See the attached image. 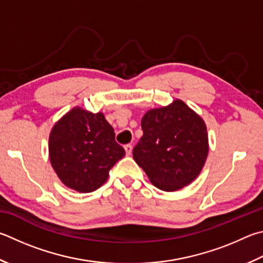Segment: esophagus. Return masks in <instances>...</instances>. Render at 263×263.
<instances>
[{
    "mask_svg": "<svg viewBox=\"0 0 263 263\" xmlns=\"http://www.w3.org/2000/svg\"><path fill=\"white\" fill-rule=\"evenodd\" d=\"M124 148H125V153H126V155L130 156V155L132 154V146H131V145H126V146L124 147Z\"/></svg>",
    "mask_w": 263,
    "mask_h": 263,
    "instance_id": "34e87169",
    "label": "esophagus"
}]
</instances>
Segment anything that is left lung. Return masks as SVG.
Segmentation results:
<instances>
[{"instance_id": "8db88e82", "label": "left lung", "mask_w": 263, "mask_h": 263, "mask_svg": "<svg viewBox=\"0 0 263 263\" xmlns=\"http://www.w3.org/2000/svg\"><path fill=\"white\" fill-rule=\"evenodd\" d=\"M144 135L133 148V159L152 184L166 192L183 189L206 163L209 144L201 116L179 99L148 110L141 119Z\"/></svg>"}]
</instances>
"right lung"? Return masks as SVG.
<instances>
[{"label":"right lung","mask_w":263,"mask_h":263,"mask_svg":"<svg viewBox=\"0 0 263 263\" xmlns=\"http://www.w3.org/2000/svg\"><path fill=\"white\" fill-rule=\"evenodd\" d=\"M49 160L69 189L89 193L106 183L116 162L125 155L102 112L74 107L61 117L49 135Z\"/></svg>","instance_id":"1"}]
</instances>
